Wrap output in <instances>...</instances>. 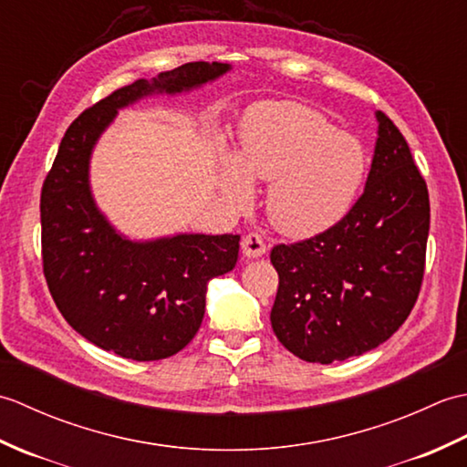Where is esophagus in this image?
<instances>
[{
	"label": "esophagus",
	"instance_id": "34e87169",
	"mask_svg": "<svg viewBox=\"0 0 467 467\" xmlns=\"http://www.w3.org/2000/svg\"><path fill=\"white\" fill-rule=\"evenodd\" d=\"M243 253L249 259H259L266 253V244L263 241V236L259 233H249L243 239Z\"/></svg>",
	"mask_w": 467,
	"mask_h": 467
}]
</instances>
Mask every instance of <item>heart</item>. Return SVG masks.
Returning <instances> with one entry per match:
<instances>
[{"instance_id":"b5f03b06","label":"heart","mask_w":467,"mask_h":467,"mask_svg":"<svg viewBox=\"0 0 467 467\" xmlns=\"http://www.w3.org/2000/svg\"><path fill=\"white\" fill-rule=\"evenodd\" d=\"M365 172L359 140L341 134L313 108L289 102L256 106L243 120L239 156L221 158V184L236 204L253 201V178L273 182L269 216L293 236L319 234L339 223Z\"/></svg>"}]
</instances>
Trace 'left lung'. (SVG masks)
Listing matches in <instances>:
<instances>
[{
    "mask_svg": "<svg viewBox=\"0 0 467 467\" xmlns=\"http://www.w3.org/2000/svg\"><path fill=\"white\" fill-rule=\"evenodd\" d=\"M365 191L335 226L276 244L271 325L303 361L329 365L385 343L408 319L423 279L430 194L410 146L383 112Z\"/></svg>",
    "mask_w": 467,
    "mask_h": 467,
    "instance_id": "1",
    "label": "left lung"
}]
</instances>
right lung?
<instances>
[{
	"instance_id": "add662e5",
	"label": "right lung",
	"mask_w": 467,
	"mask_h": 467,
	"mask_svg": "<svg viewBox=\"0 0 467 467\" xmlns=\"http://www.w3.org/2000/svg\"><path fill=\"white\" fill-rule=\"evenodd\" d=\"M231 67L191 62L112 92L67 128L44 182L39 213L47 289L72 329L124 359H166L192 341L204 317L208 281L234 269L241 236L128 239L96 204L94 148L124 108L198 90Z\"/></svg>"
}]
</instances>
